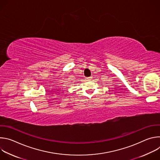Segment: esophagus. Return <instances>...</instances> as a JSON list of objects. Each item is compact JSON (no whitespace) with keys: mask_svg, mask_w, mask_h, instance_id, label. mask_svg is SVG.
<instances>
[{"mask_svg":"<svg viewBox=\"0 0 160 160\" xmlns=\"http://www.w3.org/2000/svg\"><path fill=\"white\" fill-rule=\"evenodd\" d=\"M85 79H86L87 81H90L91 80H92V78H91V77H87Z\"/></svg>","mask_w":160,"mask_h":160,"instance_id":"34e87169","label":"esophagus"}]
</instances>
